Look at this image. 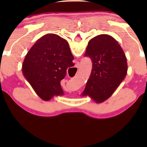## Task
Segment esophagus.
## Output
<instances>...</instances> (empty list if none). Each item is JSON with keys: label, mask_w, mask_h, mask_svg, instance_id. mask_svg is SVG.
I'll return each mask as SVG.
<instances>
[{"label": "esophagus", "mask_w": 147, "mask_h": 147, "mask_svg": "<svg viewBox=\"0 0 147 147\" xmlns=\"http://www.w3.org/2000/svg\"><path fill=\"white\" fill-rule=\"evenodd\" d=\"M77 68H79V63H77Z\"/></svg>", "instance_id": "34e87169"}]
</instances>
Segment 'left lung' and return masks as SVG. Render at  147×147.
<instances>
[{"label": "left lung", "instance_id": "obj_1", "mask_svg": "<svg viewBox=\"0 0 147 147\" xmlns=\"http://www.w3.org/2000/svg\"><path fill=\"white\" fill-rule=\"evenodd\" d=\"M84 55L90 58L92 67L82 95H89L96 102H104L125 78V54L113 37L100 34L89 41Z\"/></svg>", "mask_w": 147, "mask_h": 147}]
</instances>
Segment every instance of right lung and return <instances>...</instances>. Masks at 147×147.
<instances>
[{"mask_svg": "<svg viewBox=\"0 0 147 147\" xmlns=\"http://www.w3.org/2000/svg\"><path fill=\"white\" fill-rule=\"evenodd\" d=\"M73 59L66 40L55 34H47L28 51L22 72L37 95L48 101L63 94L60 82L67 68L74 65Z\"/></svg>", "mask_w": 147, "mask_h": 147, "instance_id": "add662e5", "label": "right lung"}]
</instances>
